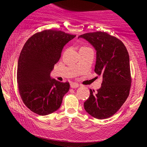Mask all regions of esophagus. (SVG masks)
I'll list each match as a JSON object with an SVG mask.
<instances>
[{
  "instance_id": "34e87169",
  "label": "esophagus",
  "mask_w": 147,
  "mask_h": 147,
  "mask_svg": "<svg viewBox=\"0 0 147 147\" xmlns=\"http://www.w3.org/2000/svg\"><path fill=\"white\" fill-rule=\"evenodd\" d=\"M70 87H71L72 88H76L79 87V84L77 83H74V82H72V83L70 84Z\"/></svg>"
}]
</instances>
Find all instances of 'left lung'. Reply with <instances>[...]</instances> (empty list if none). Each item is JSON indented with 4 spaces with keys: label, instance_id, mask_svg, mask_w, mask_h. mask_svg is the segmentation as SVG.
Instances as JSON below:
<instances>
[{
    "label": "left lung",
    "instance_id": "1",
    "mask_svg": "<svg viewBox=\"0 0 147 147\" xmlns=\"http://www.w3.org/2000/svg\"><path fill=\"white\" fill-rule=\"evenodd\" d=\"M88 41L96 50L95 72L102 76V86L84 102V109L93 117H110L121 108L129 97L131 77L129 55L119 39L104 32L79 36Z\"/></svg>",
    "mask_w": 147,
    "mask_h": 147
}]
</instances>
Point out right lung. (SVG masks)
Masks as SVG:
<instances>
[{"instance_id": "right-lung-1", "label": "right lung", "mask_w": 147, "mask_h": 147, "mask_svg": "<svg viewBox=\"0 0 147 147\" xmlns=\"http://www.w3.org/2000/svg\"><path fill=\"white\" fill-rule=\"evenodd\" d=\"M76 35L47 30L32 35L20 53L17 83L25 105L35 113L47 115L58 110L68 92V82L52 79L50 72L61 58L63 47Z\"/></svg>"}]
</instances>
